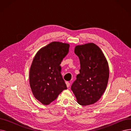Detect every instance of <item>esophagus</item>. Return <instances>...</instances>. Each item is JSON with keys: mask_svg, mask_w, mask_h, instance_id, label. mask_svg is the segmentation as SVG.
<instances>
[{"mask_svg": "<svg viewBox=\"0 0 131 131\" xmlns=\"http://www.w3.org/2000/svg\"><path fill=\"white\" fill-rule=\"evenodd\" d=\"M66 86H67V88H68V87L70 86V83H69V82H66Z\"/></svg>", "mask_w": 131, "mask_h": 131, "instance_id": "34e87169", "label": "esophagus"}]
</instances>
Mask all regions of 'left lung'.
Masks as SVG:
<instances>
[{
    "label": "left lung",
    "instance_id": "8db88e82",
    "mask_svg": "<svg viewBox=\"0 0 131 131\" xmlns=\"http://www.w3.org/2000/svg\"><path fill=\"white\" fill-rule=\"evenodd\" d=\"M81 69L71 86L78 104L92 105L99 100L107 86L109 70L108 61L100 48L94 43L75 46Z\"/></svg>",
    "mask_w": 131,
    "mask_h": 131
}]
</instances>
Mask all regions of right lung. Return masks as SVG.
<instances>
[{"mask_svg":"<svg viewBox=\"0 0 131 131\" xmlns=\"http://www.w3.org/2000/svg\"><path fill=\"white\" fill-rule=\"evenodd\" d=\"M69 48L68 43L53 41L41 48L33 58L29 72L30 85L34 97L44 105H49L67 89L60 64Z\"/></svg>","mask_w":131,"mask_h":131,"instance_id":"1","label":"right lung"}]
</instances>
